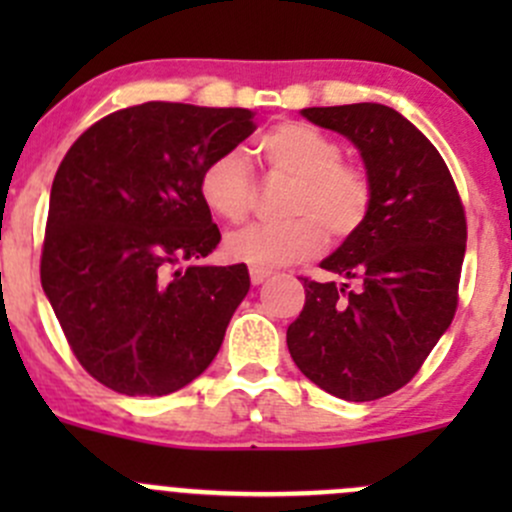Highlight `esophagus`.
Returning a JSON list of instances; mask_svg holds the SVG:
<instances>
[{
	"mask_svg": "<svg viewBox=\"0 0 512 512\" xmlns=\"http://www.w3.org/2000/svg\"><path fill=\"white\" fill-rule=\"evenodd\" d=\"M270 275H272V270H265V267H250L252 285H262V282H265Z\"/></svg>",
	"mask_w": 512,
	"mask_h": 512,
	"instance_id": "obj_1",
	"label": "esophagus"
}]
</instances>
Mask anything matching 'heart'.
Here are the masks:
<instances>
[{"label":"heart","instance_id":"1","mask_svg":"<svg viewBox=\"0 0 512 512\" xmlns=\"http://www.w3.org/2000/svg\"><path fill=\"white\" fill-rule=\"evenodd\" d=\"M260 151L272 175L294 180L285 223H257L225 237V255L252 267H280L309 260L324 245L354 237L374 208L369 170L344 158L337 138L307 123H280L262 136ZM205 205L227 223L252 213L257 180L240 151L220 153L200 175Z\"/></svg>","mask_w":512,"mask_h":512}]
</instances>
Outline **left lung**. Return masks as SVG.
Instances as JSON below:
<instances>
[{"mask_svg": "<svg viewBox=\"0 0 512 512\" xmlns=\"http://www.w3.org/2000/svg\"><path fill=\"white\" fill-rule=\"evenodd\" d=\"M302 116L359 148L374 208L322 262L344 285L302 277L304 309L289 324L287 347L319 389L374 401L409 384L453 322L466 210L446 160L394 108L352 103L304 108Z\"/></svg>", "mask_w": 512, "mask_h": 512, "instance_id": "obj_1", "label": "left lung"}]
</instances>
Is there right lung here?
Wrapping results in <instances>:
<instances>
[{
	"label": "right lung",
	"mask_w": 512,
	"mask_h": 512,
	"mask_svg": "<svg viewBox=\"0 0 512 512\" xmlns=\"http://www.w3.org/2000/svg\"><path fill=\"white\" fill-rule=\"evenodd\" d=\"M252 118L148 101L103 116L61 160L41 287L71 352L108 389L173 394L218 354L247 267L183 265L218 247L200 175L255 131Z\"/></svg>",
	"instance_id": "obj_1"
}]
</instances>
